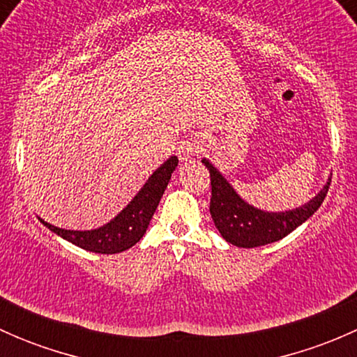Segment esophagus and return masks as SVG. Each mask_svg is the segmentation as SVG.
<instances>
[{
  "mask_svg": "<svg viewBox=\"0 0 357 357\" xmlns=\"http://www.w3.org/2000/svg\"><path fill=\"white\" fill-rule=\"evenodd\" d=\"M193 155H197V145L192 142V139H185V142H181L178 145V157L179 160L185 162V160H190Z\"/></svg>",
  "mask_w": 357,
  "mask_h": 357,
  "instance_id": "obj_1",
  "label": "esophagus"
}]
</instances>
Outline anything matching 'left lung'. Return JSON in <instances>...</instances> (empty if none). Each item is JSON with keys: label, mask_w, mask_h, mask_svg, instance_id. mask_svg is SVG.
<instances>
[{"label": "left lung", "mask_w": 357, "mask_h": 357, "mask_svg": "<svg viewBox=\"0 0 357 357\" xmlns=\"http://www.w3.org/2000/svg\"><path fill=\"white\" fill-rule=\"evenodd\" d=\"M202 164L208 169V174H211V215L214 219L215 228L219 229L226 242L243 248L278 242L294 231L297 226L307 221L323 204L328 193L330 181H332V178H328L321 192L302 207L285 212H264L240 199L238 193L226 181L225 176L207 158H204Z\"/></svg>", "instance_id": "left-lung-1"}]
</instances>
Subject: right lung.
Returning <instances> with one entry per match:
<instances>
[{
    "label": "right lung",
    "mask_w": 357,
    "mask_h": 357,
    "mask_svg": "<svg viewBox=\"0 0 357 357\" xmlns=\"http://www.w3.org/2000/svg\"><path fill=\"white\" fill-rule=\"evenodd\" d=\"M176 167H178V157L172 155L150 176L149 181L143 185L138 195L129 202L128 207L122 208L121 214L115 215L102 228L89 229V231H74V229L56 228L43 219L41 222L53 233L62 236L63 240L84 248V250L96 252V254H119V252L128 250L145 235L153 212H155Z\"/></svg>",
    "instance_id": "right-lung-1"
}]
</instances>
